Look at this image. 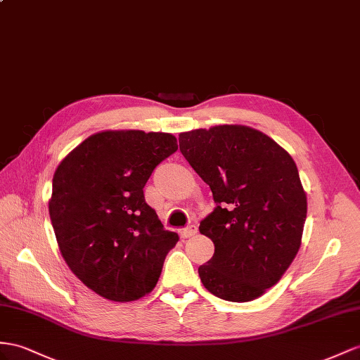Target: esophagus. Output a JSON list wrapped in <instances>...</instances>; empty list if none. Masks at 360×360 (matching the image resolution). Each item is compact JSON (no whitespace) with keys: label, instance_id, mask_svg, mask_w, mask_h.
Instances as JSON below:
<instances>
[{"label":"esophagus","instance_id":"1","mask_svg":"<svg viewBox=\"0 0 360 360\" xmlns=\"http://www.w3.org/2000/svg\"><path fill=\"white\" fill-rule=\"evenodd\" d=\"M198 233V226L196 225H188L187 228H182L179 229V236L182 238H188L191 236H195Z\"/></svg>","mask_w":360,"mask_h":360}]
</instances>
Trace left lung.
Masks as SVG:
<instances>
[{"label": "left lung", "instance_id": "8db88e82", "mask_svg": "<svg viewBox=\"0 0 360 360\" xmlns=\"http://www.w3.org/2000/svg\"><path fill=\"white\" fill-rule=\"evenodd\" d=\"M179 149L216 202L199 225L214 243L199 266L202 284L226 301L259 298L301 246L307 198L297 164L272 138L240 124L182 132Z\"/></svg>", "mask_w": 360, "mask_h": 360}]
</instances>
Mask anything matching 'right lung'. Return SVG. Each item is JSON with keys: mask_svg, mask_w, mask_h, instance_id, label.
<instances>
[{"mask_svg": "<svg viewBox=\"0 0 360 360\" xmlns=\"http://www.w3.org/2000/svg\"><path fill=\"white\" fill-rule=\"evenodd\" d=\"M176 150L172 134L105 131L80 143L54 172L49 211L59 250L100 297L135 301L158 283L179 237L164 229L143 188Z\"/></svg>", "mask_w": 360, "mask_h": 360, "instance_id": "right-lung-1", "label": "right lung"}]
</instances>
